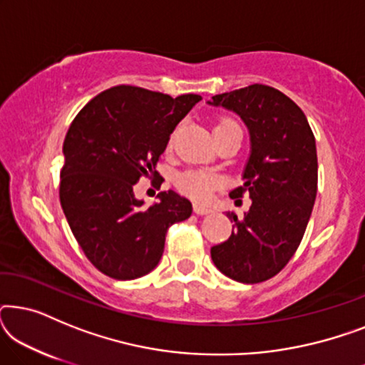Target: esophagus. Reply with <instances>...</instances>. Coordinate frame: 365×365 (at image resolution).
<instances>
[{
    "label": "esophagus",
    "instance_id": "34e87169",
    "mask_svg": "<svg viewBox=\"0 0 365 365\" xmlns=\"http://www.w3.org/2000/svg\"><path fill=\"white\" fill-rule=\"evenodd\" d=\"M194 212L199 214V216H206V214L212 212V209H209L206 206H199V204H194Z\"/></svg>",
    "mask_w": 365,
    "mask_h": 365
}]
</instances>
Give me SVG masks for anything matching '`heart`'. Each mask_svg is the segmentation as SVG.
I'll return each mask as SVG.
<instances>
[{
	"instance_id": "obj_1",
	"label": "heart",
	"mask_w": 365,
	"mask_h": 365,
	"mask_svg": "<svg viewBox=\"0 0 365 365\" xmlns=\"http://www.w3.org/2000/svg\"><path fill=\"white\" fill-rule=\"evenodd\" d=\"M239 124L236 119L232 118H221L219 121L214 124V136L219 133L226 131V129L237 128ZM173 144V139L169 141ZM222 186V179L217 174L202 171V169H189V171L182 173L181 176L178 178V187L179 191L186 194L194 201L197 202H207L209 199L212 197V194L216 189Z\"/></svg>"
}]
</instances>
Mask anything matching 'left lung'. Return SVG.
I'll return each instance as SVG.
<instances>
[{"mask_svg":"<svg viewBox=\"0 0 365 365\" xmlns=\"http://www.w3.org/2000/svg\"><path fill=\"white\" fill-rule=\"evenodd\" d=\"M211 99L242 118L252 144L246 182L229 194H247L252 204L242 219L227 214L232 234L211 257L234 281L264 282L287 266L306 232L317 194L316 138L302 109L276 88L251 84Z\"/></svg>","mask_w":365,"mask_h":365,"instance_id":"left-lung-1","label":"left lung"}]
</instances>
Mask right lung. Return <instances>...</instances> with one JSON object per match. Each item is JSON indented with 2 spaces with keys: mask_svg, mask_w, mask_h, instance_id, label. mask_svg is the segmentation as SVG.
I'll return each mask as SVG.
<instances>
[{
  "mask_svg": "<svg viewBox=\"0 0 365 365\" xmlns=\"http://www.w3.org/2000/svg\"><path fill=\"white\" fill-rule=\"evenodd\" d=\"M199 99L121 84L93 98L73 119L63 144L59 201L84 256L106 276H146L163 256L168 229L191 216V201L173 189L151 207H143L133 189L141 178L161 186L156 164Z\"/></svg>",
  "mask_w": 365,
  "mask_h": 365,
  "instance_id": "1",
  "label": "right lung"
}]
</instances>
